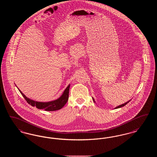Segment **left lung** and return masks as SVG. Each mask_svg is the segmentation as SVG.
I'll list each match as a JSON object with an SVG mask.
<instances>
[{
  "label": "left lung",
  "mask_w": 157,
  "mask_h": 157,
  "mask_svg": "<svg viewBox=\"0 0 157 157\" xmlns=\"http://www.w3.org/2000/svg\"><path fill=\"white\" fill-rule=\"evenodd\" d=\"M92 99H93V101H94V102H95V99H94V98L92 97ZM131 100H129V101H128V102H125V103H124V104H123L122 105H119V106H117V107H115L114 109H117V108H121V107H122V106H124L125 105H126Z\"/></svg>",
  "instance_id": "8db88e82"
}]
</instances>
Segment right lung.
Segmentation results:
<instances>
[{"instance_id": "1", "label": "right lung", "mask_w": 157, "mask_h": 157, "mask_svg": "<svg viewBox=\"0 0 157 157\" xmlns=\"http://www.w3.org/2000/svg\"><path fill=\"white\" fill-rule=\"evenodd\" d=\"M69 88H70V84L66 88V89L64 90L63 94L59 98H58L55 100L49 101V102H39V101H36L31 99L30 98L26 97L23 94L22 92L18 88L17 89L21 93L23 97L26 99L27 102L29 104L32 105V106H36L37 109H44L46 111H55L60 109L65 106V105L67 104L69 98Z\"/></svg>"}]
</instances>
